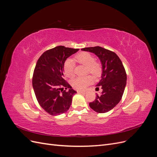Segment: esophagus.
Masks as SVG:
<instances>
[{"label":"esophagus","mask_w":157,"mask_h":157,"mask_svg":"<svg viewBox=\"0 0 157 157\" xmlns=\"http://www.w3.org/2000/svg\"><path fill=\"white\" fill-rule=\"evenodd\" d=\"M77 92L78 93V94H86V92H84V91H82V90H77Z\"/></svg>","instance_id":"esophagus-1"}]
</instances>
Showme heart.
I'll return each instance as SVG.
<instances>
[{
  "label": "heart",
  "mask_w": 157,
  "mask_h": 157,
  "mask_svg": "<svg viewBox=\"0 0 157 157\" xmlns=\"http://www.w3.org/2000/svg\"><path fill=\"white\" fill-rule=\"evenodd\" d=\"M75 60L80 64L86 66V73L92 74L94 77H98L101 73V65L99 62L95 61L94 57L88 52H80L75 56ZM65 75L69 78H72L75 75V63L71 59H67L65 61L63 65ZM93 81L90 76H85L82 77L74 78L71 84L77 90H84Z\"/></svg>",
  "instance_id": "1"
}]
</instances>
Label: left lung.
Segmentation results:
<instances>
[{
  "label": "left lung",
  "instance_id": "8db88e82",
  "mask_svg": "<svg viewBox=\"0 0 157 157\" xmlns=\"http://www.w3.org/2000/svg\"><path fill=\"white\" fill-rule=\"evenodd\" d=\"M82 50L96 55L102 65L101 78L96 85L101 88L102 92L96 95L89 105L97 113H107L115 107L122 97L127 79L125 69L118 56L112 51L100 46L88 47Z\"/></svg>",
  "mask_w": 157,
  "mask_h": 157
}]
</instances>
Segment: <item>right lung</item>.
I'll return each mask as SVG.
<instances>
[{
	"instance_id": "add662e5",
	"label": "right lung",
	"mask_w": 157,
	"mask_h": 157,
	"mask_svg": "<svg viewBox=\"0 0 157 157\" xmlns=\"http://www.w3.org/2000/svg\"><path fill=\"white\" fill-rule=\"evenodd\" d=\"M78 49L58 46L44 52L38 59L32 84L38 102L52 116L67 111L77 92L64 79L63 65L69 56ZM67 88V91L64 90Z\"/></svg>"
}]
</instances>
